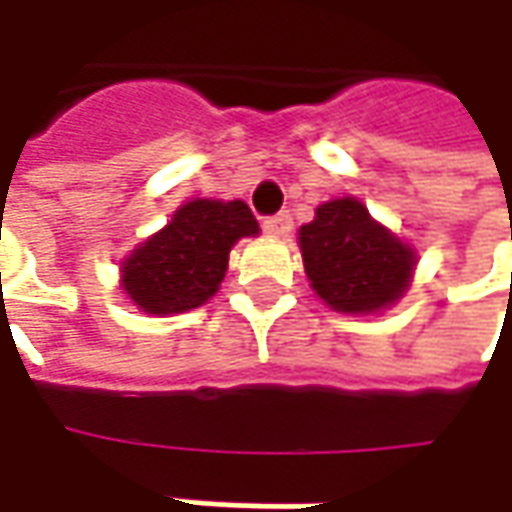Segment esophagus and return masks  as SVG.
<instances>
[{
	"label": "esophagus",
	"mask_w": 512,
	"mask_h": 512,
	"mask_svg": "<svg viewBox=\"0 0 512 512\" xmlns=\"http://www.w3.org/2000/svg\"><path fill=\"white\" fill-rule=\"evenodd\" d=\"M262 227H265V233H270V236H287L290 227H293V219H290L287 210H282V213H276V216H267L265 222H262Z\"/></svg>",
	"instance_id": "34e87169"
}]
</instances>
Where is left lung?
<instances>
[{
	"instance_id": "left-lung-1",
	"label": "left lung",
	"mask_w": 512,
	"mask_h": 512,
	"mask_svg": "<svg viewBox=\"0 0 512 512\" xmlns=\"http://www.w3.org/2000/svg\"><path fill=\"white\" fill-rule=\"evenodd\" d=\"M305 273L333 310L373 313L393 305L410 282L413 250L370 219L356 199H333L299 230Z\"/></svg>"
}]
</instances>
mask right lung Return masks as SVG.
Wrapping results in <instances>:
<instances>
[{"mask_svg":"<svg viewBox=\"0 0 512 512\" xmlns=\"http://www.w3.org/2000/svg\"><path fill=\"white\" fill-rule=\"evenodd\" d=\"M256 233L259 222L245 202L193 199L125 259L122 287L145 313L156 316L205 305L225 279L230 247Z\"/></svg>","mask_w":512,"mask_h":512,"instance_id":"1","label":"right lung"}]
</instances>
